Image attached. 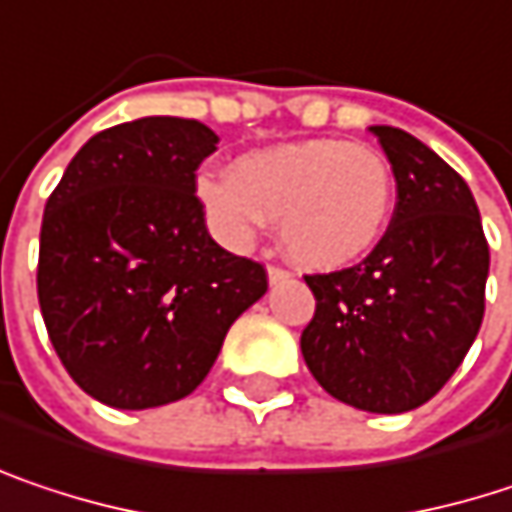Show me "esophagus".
Segmentation results:
<instances>
[{"mask_svg":"<svg viewBox=\"0 0 512 512\" xmlns=\"http://www.w3.org/2000/svg\"><path fill=\"white\" fill-rule=\"evenodd\" d=\"M293 272L284 269V266H269V284H281V281H290Z\"/></svg>","mask_w":512,"mask_h":512,"instance_id":"1","label":"esophagus"}]
</instances>
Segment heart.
<instances>
[{"instance_id":"heart-1","label":"heart","mask_w":512,"mask_h":512,"mask_svg":"<svg viewBox=\"0 0 512 512\" xmlns=\"http://www.w3.org/2000/svg\"><path fill=\"white\" fill-rule=\"evenodd\" d=\"M395 181L387 158L363 143L299 140L257 149L234 175H202L199 199L210 228L243 249L269 222L310 269H343L366 257L387 231Z\"/></svg>"}]
</instances>
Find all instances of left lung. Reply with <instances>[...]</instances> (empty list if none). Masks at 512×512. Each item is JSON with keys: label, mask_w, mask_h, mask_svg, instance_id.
I'll return each instance as SVG.
<instances>
[{"label": "left lung", "mask_w": 512, "mask_h": 512, "mask_svg": "<svg viewBox=\"0 0 512 512\" xmlns=\"http://www.w3.org/2000/svg\"><path fill=\"white\" fill-rule=\"evenodd\" d=\"M369 131L393 163V222L357 266L304 275L316 313L302 354L337 401L407 413L440 393L481 331L489 246L469 184L434 149L393 125Z\"/></svg>", "instance_id": "8db88e82"}]
</instances>
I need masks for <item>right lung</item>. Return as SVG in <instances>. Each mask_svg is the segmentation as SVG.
<instances>
[{
    "label": "right lung",
    "mask_w": 512,
    "mask_h": 512,
    "mask_svg": "<svg viewBox=\"0 0 512 512\" xmlns=\"http://www.w3.org/2000/svg\"><path fill=\"white\" fill-rule=\"evenodd\" d=\"M216 143L196 119L122 122L78 149L46 202L40 313L72 381L108 407L193 393L269 287L208 234L196 169Z\"/></svg>",
    "instance_id": "1"
}]
</instances>
